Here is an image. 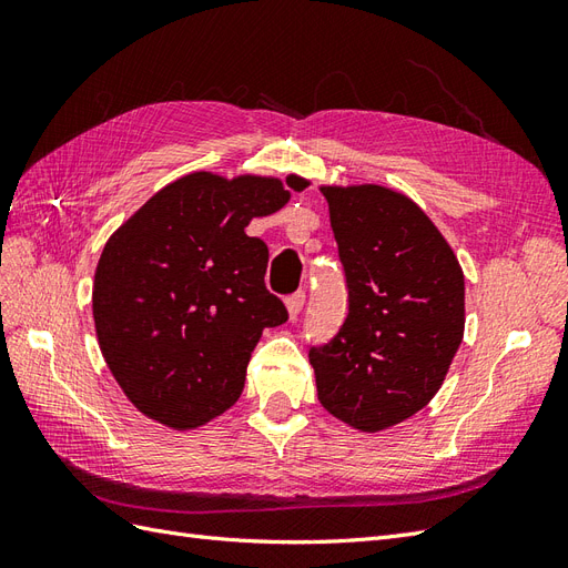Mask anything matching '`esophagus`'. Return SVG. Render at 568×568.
Instances as JSON below:
<instances>
[{"label": "esophagus", "instance_id": "esophagus-1", "mask_svg": "<svg viewBox=\"0 0 568 568\" xmlns=\"http://www.w3.org/2000/svg\"><path fill=\"white\" fill-rule=\"evenodd\" d=\"M303 305H305V291H296V294H291V296L286 298L288 317L296 320V317L301 315V311H303Z\"/></svg>", "mask_w": 568, "mask_h": 568}]
</instances>
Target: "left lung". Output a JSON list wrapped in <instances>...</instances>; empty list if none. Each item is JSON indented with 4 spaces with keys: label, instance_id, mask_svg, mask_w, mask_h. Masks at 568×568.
I'll return each instance as SVG.
<instances>
[{
    "label": "left lung",
    "instance_id": "obj_1",
    "mask_svg": "<svg viewBox=\"0 0 568 568\" xmlns=\"http://www.w3.org/2000/svg\"><path fill=\"white\" fill-rule=\"evenodd\" d=\"M348 315L311 348L326 412L376 434L419 412L438 393L464 336V274L432 220L379 184L322 186Z\"/></svg>",
    "mask_w": 568,
    "mask_h": 568
}]
</instances>
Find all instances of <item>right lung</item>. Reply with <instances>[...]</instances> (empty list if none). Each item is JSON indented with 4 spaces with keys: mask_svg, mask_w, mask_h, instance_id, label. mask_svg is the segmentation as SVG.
<instances>
[{
    "mask_svg": "<svg viewBox=\"0 0 568 568\" xmlns=\"http://www.w3.org/2000/svg\"><path fill=\"white\" fill-rule=\"evenodd\" d=\"M288 186H303L286 178ZM277 178L192 173L163 186L99 257L97 338L146 417L196 428L230 409L265 326L288 320L265 286L267 246L244 230L288 201Z\"/></svg>",
    "mask_w": 568,
    "mask_h": 568,
    "instance_id": "add662e5",
    "label": "right lung"
}]
</instances>
